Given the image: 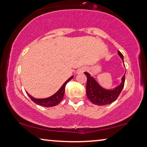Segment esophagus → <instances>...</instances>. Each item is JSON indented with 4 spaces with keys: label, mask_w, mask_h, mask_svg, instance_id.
Listing matches in <instances>:
<instances>
[{
    "label": "esophagus",
    "mask_w": 147,
    "mask_h": 147,
    "mask_svg": "<svg viewBox=\"0 0 147 147\" xmlns=\"http://www.w3.org/2000/svg\"><path fill=\"white\" fill-rule=\"evenodd\" d=\"M85 70H86V68L85 67V66H82V67H80L79 69L77 70V74H81V73H83L84 71H85Z\"/></svg>",
    "instance_id": "1"
}]
</instances>
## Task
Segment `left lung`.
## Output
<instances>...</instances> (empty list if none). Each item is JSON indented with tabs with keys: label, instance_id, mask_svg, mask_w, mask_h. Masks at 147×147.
<instances>
[{
	"label": "left lung",
	"instance_id": "left-lung-1",
	"mask_svg": "<svg viewBox=\"0 0 147 147\" xmlns=\"http://www.w3.org/2000/svg\"><path fill=\"white\" fill-rule=\"evenodd\" d=\"M118 54L124 63V56L118 51ZM87 78L86 93L88 99L93 104L97 105H104L111 103L116 101L124 87L125 81V74L121 79V83L119 85L113 89H105L99 85L95 78L90 75L89 72H85Z\"/></svg>",
	"mask_w": 147,
	"mask_h": 147
}]
</instances>
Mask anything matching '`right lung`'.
I'll use <instances>...</instances> for the list:
<instances>
[{"instance_id":"add662e5","label":"right lung","mask_w":147,"mask_h":147,"mask_svg":"<svg viewBox=\"0 0 147 147\" xmlns=\"http://www.w3.org/2000/svg\"><path fill=\"white\" fill-rule=\"evenodd\" d=\"M74 77V76H71L67 81L64 82V83L62 85V87L60 88L59 90L56 92V93H54V95H52V96L47 97V98H43V99H38L35 98V97L31 96L29 93H27L28 96L30 97V99L32 100L35 103L38 104L39 105H42V106L44 107H53L55 105H58L60 101H62V99H63L64 91H65V87L66 85L67 84L68 81H70L72 78Z\"/></svg>"}]
</instances>
